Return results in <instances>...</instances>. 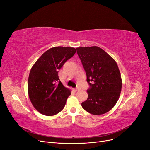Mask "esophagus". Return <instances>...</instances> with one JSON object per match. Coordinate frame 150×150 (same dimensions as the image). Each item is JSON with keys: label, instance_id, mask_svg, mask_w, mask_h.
<instances>
[{"label": "esophagus", "instance_id": "1", "mask_svg": "<svg viewBox=\"0 0 150 150\" xmlns=\"http://www.w3.org/2000/svg\"><path fill=\"white\" fill-rule=\"evenodd\" d=\"M79 90V88H77L76 89H75V91H78Z\"/></svg>", "mask_w": 150, "mask_h": 150}]
</instances>
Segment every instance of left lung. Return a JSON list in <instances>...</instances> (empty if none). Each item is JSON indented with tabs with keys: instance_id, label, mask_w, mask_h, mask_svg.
Listing matches in <instances>:
<instances>
[{
	"instance_id": "1",
	"label": "left lung",
	"mask_w": 150,
	"mask_h": 150,
	"mask_svg": "<svg viewBox=\"0 0 150 150\" xmlns=\"http://www.w3.org/2000/svg\"><path fill=\"white\" fill-rule=\"evenodd\" d=\"M76 50L91 86L87 100L81 106L92 115L104 114L115 106L120 96L122 79L118 66L114 59L98 46Z\"/></svg>"
}]
</instances>
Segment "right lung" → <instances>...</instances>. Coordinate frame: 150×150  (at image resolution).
Returning a JSON list of instances; mask_svg holds the SVG:
<instances>
[{
  "mask_svg": "<svg viewBox=\"0 0 150 150\" xmlns=\"http://www.w3.org/2000/svg\"><path fill=\"white\" fill-rule=\"evenodd\" d=\"M76 52L74 47H52L32 67L28 78V94L32 104L41 114L54 116L65 106L71 90L61 82L58 71Z\"/></svg>",
  "mask_w": 150,
  "mask_h": 150,
  "instance_id": "add662e5",
  "label": "right lung"
}]
</instances>
